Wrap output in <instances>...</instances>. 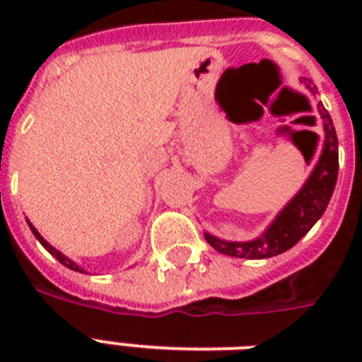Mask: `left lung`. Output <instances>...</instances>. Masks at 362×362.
<instances>
[{
    "instance_id": "obj_1",
    "label": "left lung",
    "mask_w": 362,
    "mask_h": 362,
    "mask_svg": "<svg viewBox=\"0 0 362 362\" xmlns=\"http://www.w3.org/2000/svg\"><path fill=\"white\" fill-rule=\"evenodd\" d=\"M306 88L314 92L310 82L304 81ZM323 127H325V144L321 158L315 165L314 173L304 184L303 189L293 197V201L281 210L278 218L272 221V226L252 242H226L212 235H204L210 246L220 253L231 255V257L246 259H267L278 253L287 252L293 247L306 233L314 227V223L325 212L327 204L331 201L334 186L338 178V139L331 115L327 112L323 105H317Z\"/></svg>"
}]
</instances>
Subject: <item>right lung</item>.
Listing matches in <instances>:
<instances>
[{
	"instance_id": "1",
	"label": "right lung",
	"mask_w": 362,
	"mask_h": 362,
	"mask_svg": "<svg viewBox=\"0 0 362 362\" xmlns=\"http://www.w3.org/2000/svg\"><path fill=\"white\" fill-rule=\"evenodd\" d=\"M30 229H31V231H33V235H35V237H37V240L41 242L42 246L47 247L48 252L52 253L54 257L58 259L59 263H62V264H65V267H67V269H73V270H78V272H82V270H81V269H78V267H76V264H75V263H73V261H69V259L65 257L64 253H59V252H58V250H54V247H52V246H50V244H48V242H47V240H45V238H42V237H41V235H39V233H37V229H35V227H33V226H31V223H30Z\"/></svg>"
}]
</instances>
